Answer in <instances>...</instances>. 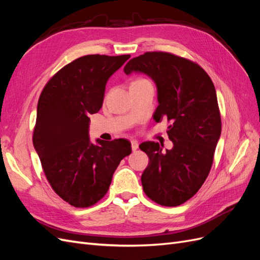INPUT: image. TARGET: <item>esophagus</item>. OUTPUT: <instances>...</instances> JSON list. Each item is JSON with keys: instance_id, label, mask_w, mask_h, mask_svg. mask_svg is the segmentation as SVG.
Listing matches in <instances>:
<instances>
[{"instance_id": "34e87169", "label": "esophagus", "mask_w": 260, "mask_h": 260, "mask_svg": "<svg viewBox=\"0 0 260 260\" xmlns=\"http://www.w3.org/2000/svg\"><path fill=\"white\" fill-rule=\"evenodd\" d=\"M131 148H132V151H137V149L139 148V143H138V141H136V140H131Z\"/></svg>"}]
</instances>
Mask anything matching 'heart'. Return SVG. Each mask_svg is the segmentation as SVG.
Masks as SVG:
<instances>
[{
	"instance_id": "obj_1",
	"label": "heart",
	"mask_w": 260,
	"mask_h": 260,
	"mask_svg": "<svg viewBox=\"0 0 260 260\" xmlns=\"http://www.w3.org/2000/svg\"><path fill=\"white\" fill-rule=\"evenodd\" d=\"M139 81H144V80H137V81H135V82H139Z\"/></svg>"
}]
</instances>
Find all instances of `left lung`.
I'll return each mask as SVG.
<instances>
[{
    "mask_svg": "<svg viewBox=\"0 0 260 260\" xmlns=\"http://www.w3.org/2000/svg\"><path fill=\"white\" fill-rule=\"evenodd\" d=\"M125 75L148 76L157 88L156 122L167 118L171 149L144 142L148 156L141 177L149 199L162 206H179L198 192L209 174L221 135L215 85L201 66L166 52H146L124 66Z\"/></svg>",
    "mask_w": 260,
    "mask_h": 260,
    "instance_id": "left-lung-1",
    "label": "left lung"
}]
</instances>
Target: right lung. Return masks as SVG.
I'll use <instances>...</instances> for the list:
<instances>
[{
    "label": "right lung",
    "mask_w": 260,
    "mask_h": 260,
    "mask_svg": "<svg viewBox=\"0 0 260 260\" xmlns=\"http://www.w3.org/2000/svg\"><path fill=\"white\" fill-rule=\"evenodd\" d=\"M130 55H85L62 67L46 83L37 107L34 146L46 179L59 198L89 207L107 193L128 140L90 141L92 114L103 105L105 86Z\"/></svg>",
    "instance_id": "1"
}]
</instances>
